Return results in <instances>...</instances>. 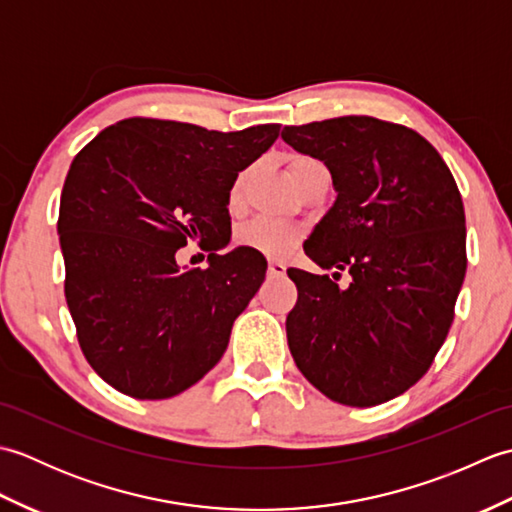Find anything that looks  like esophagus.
<instances>
[{
    "instance_id": "obj_1",
    "label": "esophagus",
    "mask_w": 512,
    "mask_h": 512,
    "mask_svg": "<svg viewBox=\"0 0 512 512\" xmlns=\"http://www.w3.org/2000/svg\"><path fill=\"white\" fill-rule=\"evenodd\" d=\"M268 275L270 277H284L286 275V266L281 262H270L268 264Z\"/></svg>"
}]
</instances>
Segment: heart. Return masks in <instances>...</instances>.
<instances>
[{"instance_id":"obj_1","label":"heart","mask_w":512,"mask_h":512,"mask_svg":"<svg viewBox=\"0 0 512 512\" xmlns=\"http://www.w3.org/2000/svg\"><path fill=\"white\" fill-rule=\"evenodd\" d=\"M310 165H319V162L312 158L292 160L290 176H295L297 171H301L303 167H310ZM242 187H244V176H239L233 184V191H231L233 204L239 200V195H242ZM297 237H299V231L295 226L279 222V220H270V217H259V220L250 222L246 228H242V233H239V244L255 248V250H262V253H268V255H286L288 250L295 246Z\"/></svg>"}]
</instances>
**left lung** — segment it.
<instances>
[{
    "label": "left lung",
    "instance_id": "obj_1",
    "mask_svg": "<svg viewBox=\"0 0 512 512\" xmlns=\"http://www.w3.org/2000/svg\"><path fill=\"white\" fill-rule=\"evenodd\" d=\"M332 173L334 204L303 244L328 275L288 268L286 319L301 374L334 402L374 407L416 385L447 339L466 273L464 204L429 140L372 116L284 127ZM339 273H334L336 277Z\"/></svg>",
    "mask_w": 512,
    "mask_h": 512
}]
</instances>
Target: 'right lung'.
<instances>
[{
	"label": "right lung",
	"instance_id": "right-lung-1",
	"mask_svg": "<svg viewBox=\"0 0 512 512\" xmlns=\"http://www.w3.org/2000/svg\"><path fill=\"white\" fill-rule=\"evenodd\" d=\"M279 125L242 132L125 118L72 160L61 191L65 301L79 345L107 385L162 400L220 361L231 328L266 277L255 248L231 239L228 195ZM202 238L210 266L180 269L175 253Z\"/></svg>",
	"mask_w": 512,
	"mask_h": 512
}]
</instances>
